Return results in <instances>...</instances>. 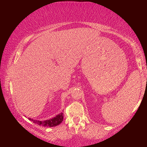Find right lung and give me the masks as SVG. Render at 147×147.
Masks as SVG:
<instances>
[{"label": "right lung", "mask_w": 147, "mask_h": 147, "mask_svg": "<svg viewBox=\"0 0 147 147\" xmlns=\"http://www.w3.org/2000/svg\"><path fill=\"white\" fill-rule=\"evenodd\" d=\"M30 120L33 121L34 123H36L38 125H41L43 126H47V127H53V126H56L57 125H59L63 119V113H61L56 115L55 117L53 119H49V120L46 121H37V120H33V119H29Z\"/></svg>", "instance_id": "right-lung-1"}]
</instances>
